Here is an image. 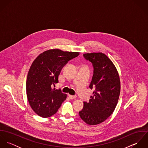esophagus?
<instances>
[{
    "label": "esophagus",
    "mask_w": 148,
    "mask_h": 148,
    "mask_svg": "<svg viewBox=\"0 0 148 148\" xmlns=\"http://www.w3.org/2000/svg\"><path fill=\"white\" fill-rule=\"evenodd\" d=\"M68 96L71 99H74L76 97V96H73V95H68Z\"/></svg>",
    "instance_id": "1"
}]
</instances>
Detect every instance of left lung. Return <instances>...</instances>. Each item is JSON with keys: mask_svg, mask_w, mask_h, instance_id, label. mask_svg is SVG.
Wrapping results in <instances>:
<instances>
[{"mask_svg": "<svg viewBox=\"0 0 148 148\" xmlns=\"http://www.w3.org/2000/svg\"><path fill=\"white\" fill-rule=\"evenodd\" d=\"M83 56L93 66L89 88L94 92L89 102H84L79 115L85 123L95 125L104 122L114 110L120 93V79L115 65L104 53L93 52Z\"/></svg>", "mask_w": 148, "mask_h": 148, "instance_id": "8db88e82", "label": "left lung"}]
</instances>
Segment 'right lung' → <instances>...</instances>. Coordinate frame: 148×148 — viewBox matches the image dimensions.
I'll list each match as a JSON object with an SVG mask.
<instances>
[{
  "instance_id": "right-lung-1",
  "label": "right lung",
  "mask_w": 148,
  "mask_h": 148,
  "mask_svg": "<svg viewBox=\"0 0 148 148\" xmlns=\"http://www.w3.org/2000/svg\"><path fill=\"white\" fill-rule=\"evenodd\" d=\"M79 55V52L53 49L43 52L33 62L27 75L26 92L29 105L38 116L47 118L55 114L66 99V94L52 86L58 83L64 66Z\"/></svg>"
}]
</instances>
